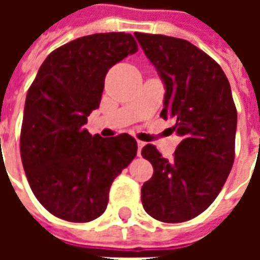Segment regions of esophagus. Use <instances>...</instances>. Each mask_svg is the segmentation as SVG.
Wrapping results in <instances>:
<instances>
[{
    "instance_id": "esophagus-1",
    "label": "esophagus",
    "mask_w": 260,
    "mask_h": 260,
    "mask_svg": "<svg viewBox=\"0 0 260 260\" xmlns=\"http://www.w3.org/2000/svg\"><path fill=\"white\" fill-rule=\"evenodd\" d=\"M146 143L142 141H138V156H141V152H142V147L145 146Z\"/></svg>"
}]
</instances>
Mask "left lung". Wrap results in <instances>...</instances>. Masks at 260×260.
<instances>
[{
    "label": "left lung",
    "mask_w": 260,
    "mask_h": 260,
    "mask_svg": "<svg viewBox=\"0 0 260 260\" xmlns=\"http://www.w3.org/2000/svg\"><path fill=\"white\" fill-rule=\"evenodd\" d=\"M135 37L166 86L160 117L174 118L182 136L174 157L156 146L142 149L153 177L142 186V205L153 218L182 223L199 216L217 198L235 156V108L221 67L192 43L136 31Z\"/></svg>",
    "instance_id": "8db88e82"
}]
</instances>
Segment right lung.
I'll return each mask as SVG.
<instances>
[{"instance_id":"right-lung-1","label":"right lung","mask_w":260,"mask_h":260,"mask_svg":"<svg viewBox=\"0 0 260 260\" xmlns=\"http://www.w3.org/2000/svg\"><path fill=\"white\" fill-rule=\"evenodd\" d=\"M136 51L124 31L79 37L44 59L27 90L20 157L37 201L55 217L102 216L113 181L135 158L131 135L91 136L83 125L100 106L108 69Z\"/></svg>"}]
</instances>
